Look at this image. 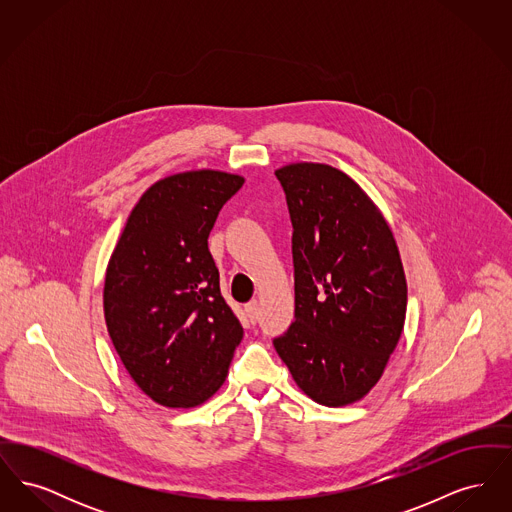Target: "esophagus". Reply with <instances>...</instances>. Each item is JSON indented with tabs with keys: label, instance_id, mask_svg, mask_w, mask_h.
<instances>
[{
	"label": "esophagus",
	"instance_id": "esophagus-1",
	"mask_svg": "<svg viewBox=\"0 0 512 512\" xmlns=\"http://www.w3.org/2000/svg\"><path fill=\"white\" fill-rule=\"evenodd\" d=\"M245 313H247V317H249L251 322H257V318H259V303L257 301L247 303L245 305Z\"/></svg>",
	"mask_w": 512,
	"mask_h": 512
}]
</instances>
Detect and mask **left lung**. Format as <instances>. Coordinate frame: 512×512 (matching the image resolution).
<instances>
[{
  "mask_svg": "<svg viewBox=\"0 0 512 512\" xmlns=\"http://www.w3.org/2000/svg\"><path fill=\"white\" fill-rule=\"evenodd\" d=\"M292 217L295 320L274 340L299 390L326 407L361 401L403 334L407 280L388 220L324 163L276 171Z\"/></svg>",
  "mask_w": 512,
  "mask_h": 512,
  "instance_id": "left-lung-1",
  "label": "left lung"
}]
</instances>
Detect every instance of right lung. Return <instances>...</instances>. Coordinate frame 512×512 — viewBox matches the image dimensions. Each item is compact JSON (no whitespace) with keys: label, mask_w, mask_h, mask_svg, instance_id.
Returning a JSON list of instances; mask_svg holds the SVG:
<instances>
[{"label":"right lung","mask_w":512,"mask_h":512,"mask_svg":"<svg viewBox=\"0 0 512 512\" xmlns=\"http://www.w3.org/2000/svg\"><path fill=\"white\" fill-rule=\"evenodd\" d=\"M244 182L211 169L157 180L111 253L107 332L130 378L163 407L190 409L213 397L244 338L207 245L222 205Z\"/></svg>","instance_id":"right-lung-1"}]
</instances>
